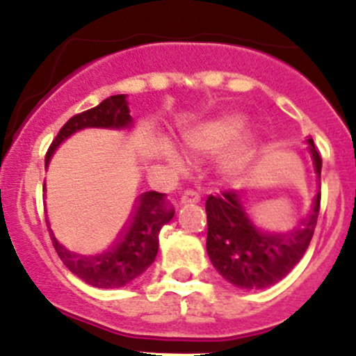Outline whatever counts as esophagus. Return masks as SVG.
<instances>
[{
    "label": "esophagus",
    "mask_w": 356,
    "mask_h": 356,
    "mask_svg": "<svg viewBox=\"0 0 356 356\" xmlns=\"http://www.w3.org/2000/svg\"><path fill=\"white\" fill-rule=\"evenodd\" d=\"M200 200H201L200 193L195 191V189H188V191L182 193V196H181L182 204H195V203H198Z\"/></svg>",
    "instance_id": "obj_1"
}]
</instances>
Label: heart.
<instances>
[{
    "label": "heart",
    "instance_id": "1",
    "mask_svg": "<svg viewBox=\"0 0 356 356\" xmlns=\"http://www.w3.org/2000/svg\"><path fill=\"white\" fill-rule=\"evenodd\" d=\"M246 118L239 113H220L196 122L182 131L186 149L196 156L218 155L217 167L222 177L238 179L250 168L257 153V139L245 131ZM165 158L174 167H181V158L168 148Z\"/></svg>",
    "mask_w": 356,
    "mask_h": 356
}]
</instances>
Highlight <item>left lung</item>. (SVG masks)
I'll list each match as a JSON object with an SVG mask.
<instances>
[{
    "label": "left lung",
    "instance_id": "1",
    "mask_svg": "<svg viewBox=\"0 0 356 356\" xmlns=\"http://www.w3.org/2000/svg\"><path fill=\"white\" fill-rule=\"evenodd\" d=\"M315 174L321 182L322 158L308 139ZM207 251L218 274L243 289H264L289 274L303 258L314 238L321 210V191L315 196L310 215L289 232H274L254 220L241 191H224L208 196Z\"/></svg>",
    "mask_w": 356,
    "mask_h": 356
}]
</instances>
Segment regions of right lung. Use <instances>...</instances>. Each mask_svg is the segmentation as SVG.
<instances>
[{
    "instance_id": "1",
    "label": "right lung",
    "mask_w": 356,
    "mask_h": 356,
    "mask_svg": "<svg viewBox=\"0 0 356 356\" xmlns=\"http://www.w3.org/2000/svg\"><path fill=\"white\" fill-rule=\"evenodd\" d=\"M127 105L125 95H115L95 108L74 115L53 139L46 153V167L55 149L77 131L88 127L118 129V131L131 127L132 117ZM165 198L167 195L156 191L139 195L131 217L120 229L113 245L98 254H79L67 250L65 246L60 245L49 229V222L46 220L49 238L60 260L79 279L99 289L122 288L139 277L155 261L160 229L174 217V208Z\"/></svg>"
}]
</instances>
